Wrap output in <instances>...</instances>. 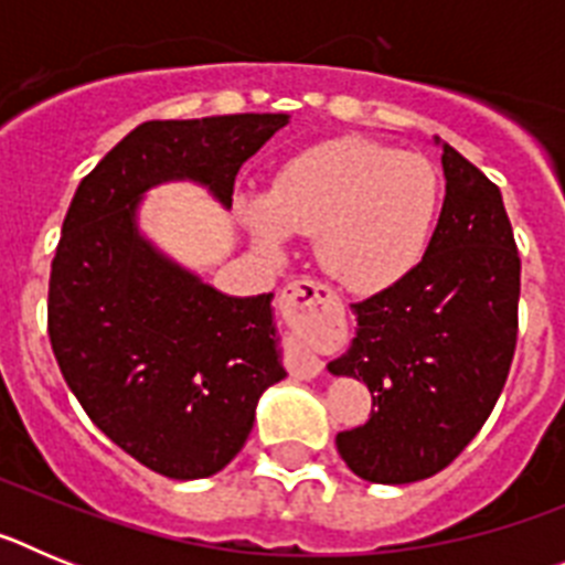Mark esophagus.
<instances>
[{"mask_svg":"<svg viewBox=\"0 0 565 565\" xmlns=\"http://www.w3.org/2000/svg\"><path fill=\"white\" fill-rule=\"evenodd\" d=\"M333 306H337V297L322 282H313V279H294L279 291V311L288 322H306V319L326 313ZM286 362L291 376L297 379H313L322 373V359L308 351L302 342H294L288 348Z\"/></svg>","mask_w":565,"mask_h":565,"instance_id":"34e87169","label":"esophagus"}]
</instances>
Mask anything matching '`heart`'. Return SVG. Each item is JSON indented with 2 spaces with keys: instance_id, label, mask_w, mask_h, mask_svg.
Wrapping results in <instances>:
<instances>
[{
  "instance_id": "obj_1",
  "label": "heart",
  "mask_w": 565,
  "mask_h": 565,
  "mask_svg": "<svg viewBox=\"0 0 565 565\" xmlns=\"http://www.w3.org/2000/svg\"><path fill=\"white\" fill-rule=\"evenodd\" d=\"M438 212V174L422 154L342 138L297 154L239 217L263 252L317 237L319 266L353 294L391 288L422 259Z\"/></svg>"
}]
</instances>
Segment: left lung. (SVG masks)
<instances>
[{
	"label": "left lung",
	"mask_w": 565,
	"mask_h": 565,
	"mask_svg": "<svg viewBox=\"0 0 565 565\" xmlns=\"http://www.w3.org/2000/svg\"><path fill=\"white\" fill-rule=\"evenodd\" d=\"M441 167L447 194L422 263L351 306L356 337L328 362L373 396L371 418L337 436L342 461L371 483L424 481L452 463L515 356L521 257L501 189L450 143Z\"/></svg>",
	"instance_id": "8db88e82"
}]
</instances>
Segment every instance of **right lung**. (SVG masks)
I'll use <instances>...</instances> for the list:
<instances>
[{"label": "right lung", "instance_id": "right-lung-1", "mask_svg": "<svg viewBox=\"0 0 565 565\" xmlns=\"http://www.w3.org/2000/svg\"><path fill=\"white\" fill-rule=\"evenodd\" d=\"M286 124V113L141 124L78 183L64 217L50 344L93 424L158 476L221 472L286 367L274 294L203 282L143 237L138 206L152 186L192 181L228 209L239 167Z\"/></svg>", "mask_w": 565, "mask_h": 565}]
</instances>
